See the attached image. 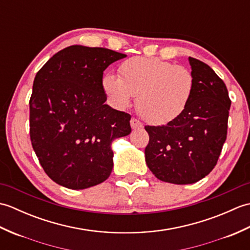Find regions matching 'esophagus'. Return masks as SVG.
I'll list each match as a JSON object with an SVG mask.
<instances>
[{
	"mask_svg": "<svg viewBox=\"0 0 250 250\" xmlns=\"http://www.w3.org/2000/svg\"><path fill=\"white\" fill-rule=\"evenodd\" d=\"M131 126H132V129H133V130L142 129L143 128V124H142L140 120H137L135 118H132L131 119Z\"/></svg>",
	"mask_w": 250,
	"mask_h": 250,
	"instance_id": "esophagus-1",
	"label": "esophagus"
}]
</instances>
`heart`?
<instances>
[{
    "label": "heart",
    "mask_w": 250,
    "mask_h": 250,
    "mask_svg": "<svg viewBox=\"0 0 250 250\" xmlns=\"http://www.w3.org/2000/svg\"><path fill=\"white\" fill-rule=\"evenodd\" d=\"M120 77L108 73L102 79L105 94L125 109L137 95L136 108L147 122L167 125L183 115L192 98L194 77L188 68L158 58L133 57L122 63Z\"/></svg>",
    "instance_id": "1"
}]
</instances>
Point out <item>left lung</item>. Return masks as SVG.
Instances as JSON below:
<instances>
[{
    "label": "left lung",
    "mask_w": 250,
    "mask_h": 250,
    "mask_svg": "<svg viewBox=\"0 0 250 250\" xmlns=\"http://www.w3.org/2000/svg\"><path fill=\"white\" fill-rule=\"evenodd\" d=\"M195 86L183 115L164 125H146L147 167L166 183L199 182L215 167L227 139L231 100L222 79L204 62L189 57Z\"/></svg>",
    "instance_id": "8db88e82"
}]
</instances>
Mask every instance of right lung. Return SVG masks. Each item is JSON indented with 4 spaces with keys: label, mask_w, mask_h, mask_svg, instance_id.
<instances>
[{
    "label": "right lung",
    "mask_w": 250,
    "mask_h": 250,
    "mask_svg": "<svg viewBox=\"0 0 250 250\" xmlns=\"http://www.w3.org/2000/svg\"><path fill=\"white\" fill-rule=\"evenodd\" d=\"M126 56L73 45L37 72L30 99L32 147L58 185L81 190L109 177L111 142L131 133V116L105 104L103 72Z\"/></svg>",
    "instance_id": "right-lung-1"
}]
</instances>
